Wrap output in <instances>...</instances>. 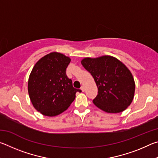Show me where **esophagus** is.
<instances>
[{
    "mask_svg": "<svg viewBox=\"0 0 158 158\" xmlns=\"http://www.w3.org/2000/svg\"><path fill=\"white\" fill-rule=\"evenodd\" d=\"M81 90H82V92H84V90H85V87L84 86V85H82V86H81Z\"/></svg>",
    "mask_w": 158,
    "mask_h": 158,
    "instance_id": "34e87169",
    "label": "esophagus"
}]
</instances>
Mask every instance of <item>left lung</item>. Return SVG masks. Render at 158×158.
<instances>
[{
	"label": "left lung",
	"instance_id": "8db88e82",
	"mask_svg": "<svg viewBox=\"0 0 158 158\" xmlns=\"http://www.w3.org/2000/svg\"><path fill=\"white\" fill-rule=\"evenodd\" d=\"M93 76L98 94L94 105L106 113L116 114L125 110L134 99L135 82L125 64L111 56L86 57L81 61Z\"/></svg>",
	"mask_w": 158,
	"mask_h": 158
}]
</instances>
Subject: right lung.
I'll list each match as a JSON object with an SVG mask.
<instances>
[{
  "label": "right lung",
  "mask_w": 158,
  "mask_h": 158,
  "mask_svg": "<svg viewBox=\"0 0 158 158\" xmlns=\"http://www.w3.org/2000/svg\"><path fill=\"white\" fill-rule=\"evenodd\" d=\"M71 59L63 53L52 52L41 58L29 75L28 91L32 105L44 116L52 117L68 109L77 91L65 71Z\"/></svg>",
  "instance_id": "obj_1"
}]
</instances>
